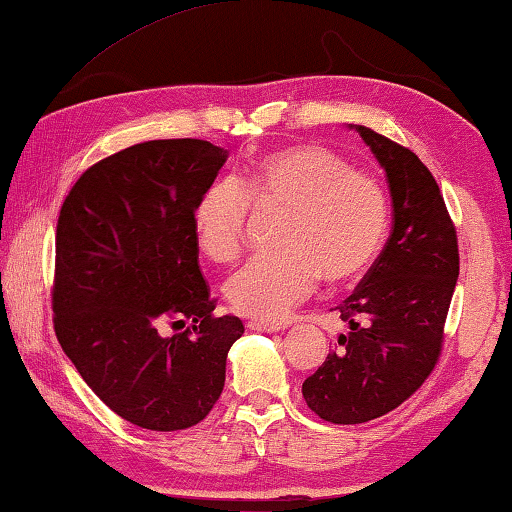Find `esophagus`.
Wrapping results in <instances>:
<instances>
[{
	"label": "esophagus",
	"instance_id": "34e87169",
	"mask_svg": "<svg viewBox=\"0 0 512 512\" xmlns=\"http://www.w3.org/2000/svg\"><path fill=\"white\" fill-rule=\"evenodd\" d=\"M248 329L253 331H262V333H275V331H282L284 324H277V322H264V320H250L248 322Z\"/></svg>",
	"mask_w": 512,
	"mask_h": 512
}]
</instances>
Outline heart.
Segmentation results:
<instances>
[{
  "instance_id": "b5f03b06",
  "label": "heart",
  "mask_w": 512,
  "mask_h": 512,
  "mask_svg": "<svg viewBox=\"0 0 512 512\" xmlns=\"http://www.w3.org/2000/svg\"><path fill=\"white\" fill-rule=\"evenodd\" d=\"M250 206L282 210L275 244L230 277L232 309L282 320L327 282L356 280L376 262L389 228V197L374 174L353 170L329 147L300 143L259 156L237 176H219L199 194L192 226L199 248L230 262L246 241Z\"/></svg>"
}]
</instances>
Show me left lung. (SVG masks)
<instances>
[{"label": "left lung", "instance_id": "obj_1", "mask_svg": "<svg viewBox=\"0 0 512 512\" xmlns=\"http://www.w3.org/2000/svg\"><path fill=\"white\" fill-rule=\"evenodd\" d=\"M392 192V235L345 302L333 353L304 380L309 410L336 425L367 423L405 403L441 358L459 277L457 228L432 172L407 147L358 125Z\"/></svg>", "mask_w": 512, "mask_h": 512}]
</instances>
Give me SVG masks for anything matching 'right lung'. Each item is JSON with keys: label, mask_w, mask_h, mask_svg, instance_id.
<instances>
[{"label": "right lung", "mask_w": 512, "mask_h": 512, "mask_svg": "<svg viewBox=\"0 0 512 512\" xmlns=\"http://www.w3.org/2000/svg\"><path fill=\"white\" fill-rule=\"evenodd\" d=\"M226 159L199 138L138 143L87 167L60 208L55 336L91 392L145 430L201 423L244 333L239 318L215 315L192 226Z\"/></svg>", "instance_id": "1"}]
</instances>
